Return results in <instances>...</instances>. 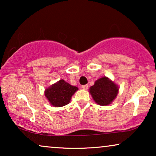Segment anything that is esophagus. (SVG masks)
<instances>
[{
  "mask_svg": "<svg viewBox=\"0 0 156 156\" xmlns=\"http://www.w3.org/2000/svg\"><path fill=\"white\" fill-rule=\"evenodd\" d=\"M82 88L84 89V90H87V89H88V85L87 84H85V85H82Z\"/></svg>",
  "mask_w": 156,
  "mask_h": 156,
  "instance_id": "esophagus-1",
  "label": "esophagus"
}]
</instances>
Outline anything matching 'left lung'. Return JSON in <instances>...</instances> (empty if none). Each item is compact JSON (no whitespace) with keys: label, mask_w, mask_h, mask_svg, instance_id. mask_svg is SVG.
Returning <instances> with one entry per match:
<instances>
[{"label":"left lung","mask_w":156,"mask_h":156,"mask_svg":"<svg viewBox=\"0 0 156 156\" xmlns=\"http://www.w3.org/2000/svg\"><path fill=\"white\" fill-rule=\"evenodd\" d=\"M119 87L114 82L106 76L96 80L89 91L94 101L100 106L109 105L118 95Z\"/></svg>","instance_id":"obj_1"}]
</instances>
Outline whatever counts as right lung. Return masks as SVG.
I'll return each mask as SVG.
<instances>
[{
    "label": "right lung",
    "mask_w": 156,
    "mask_h": 156,
    "mask_svg": "<svg viewBox=\"0 0 156 156\" xmlns=\"http://www.w3.org/2000/svg\"><path fill=\"white\" fill-rule=\"evenodd\" d=\"M77 90L78 87L60 80L45 89L44 96L52 106L61 107L69 103L72 97Z\"/></svg>",
    "instance_id": "obj_1"
}]
</instances>
